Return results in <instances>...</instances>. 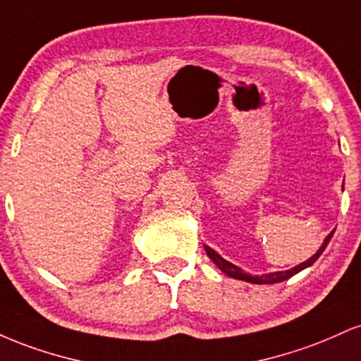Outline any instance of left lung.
I'll list each match as a JSON object with an SVG mask.
<instances>
[{"mask_svg": "<svg viewBox=\"0 0 361 361\" xmlns=\"http://www.w3.org/2000/svg\"><path fill=\"white\" fill-rule=\"evenodd\" d=\"M333 234H334V231H333V233H331V234L327 235V238L324 239V243H322V246L319 247V251L316 252V255L312 256V258H309L307 261H304V263L297 264V267H295V268H292V270H287V271H276V273H270V275H261V276H252V275H247V273H244V271L241 270V268H238V267H235V264L229 263V261H227V259H224L222 256L219 255V252H215V251L212 250V247L205 246V251H207V255H209V258L212 259L215 264H217L219 270L226 273V275L233 276V279L244 280V281H250V283H279V281L288 280L290 276H293V275H295V273H299V271L304 270V268H307V267H310V264H312V263H316V259L319 258V256L322 255V251L326 250L327 244H329L331 238H333Z\"/></svg>", "mask_w": 361, "mask_h": 361, "instance_id": "obj_1", "label": "left lung"}]
</instances>
